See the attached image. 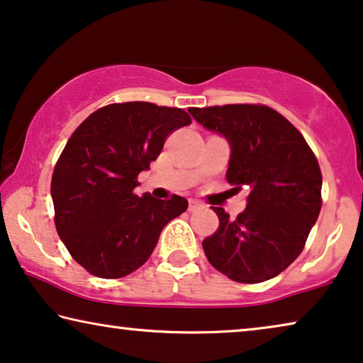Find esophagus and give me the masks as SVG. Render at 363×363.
Segmentation results:
<instances>
[{"label":"esophagus","instance_id":"1","mask_svg":"<svg viewBox=\"0 0 363 363\" xmlns=\"http://www.w3.org/2000/svg\"><path fill=\"white\" fill-rule=\"evenodd\" d=\"M202 207H203L202 202L194 201V199H191V201H189V211H191V212H196V211H199V208H202Z\"/></svg>","mask_w":363,"mask_h":363}]
</instances>
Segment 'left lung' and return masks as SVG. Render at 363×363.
<instances>
[{
    "mask_svg": "<svg viewBox=\"0 0 363 363\" xmlns=\"http://www.w3.org/2000/svg\"><path fill=\"white\" fill-rule=\"evenodd\" d=\"M203 128L232 146L227 181L250 187L247 208L232 220L222 207L216 233L202 242L213 268L237 283H262L284 272L303 252L318 220L323 174L304 136L267 105L189 108Z\"/></svg>",
    "mask_w": 363,
    "mask_h": 363,
    "instance_id": "8db88e82",
    "label": "left lung"
}]
</instances>
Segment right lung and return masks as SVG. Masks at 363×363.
Returning a JSON list of instances; mask_svg holds the SVG:
<instances>
[{
	"instance_id": "obj_1",
	"label": "right lung",
	"mask_w": 363,
	"mask_h": 363,
	"mask_svg": "<svg viewBox=\"0 0 363 363\" xmlns=\"http://www.w3.org/2000/svg\"><path fill=\"white\" fill-rule=\"evenodd\" d=\"M191 121L182 108L125 101L94 111L69 138L50 181L54 222L90 274L115 279L136 272L166 223L186 212L187 201L176 194L160 201L133 191L166 138Z\"/></svg>"
}]
</instances>
